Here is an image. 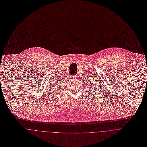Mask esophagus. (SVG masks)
Here are the masks:
<instances>
[{
    "label": "esophagus",
    "instance_id": "obj_1",
    "mask_svg": "<svg viewBox=\"0 0 147 147\" xmlns=\"http://www.w3.org/2000/svg\"><path fill=\"white\" fill-rule=\"evenodd\" d=\"M78 75H77V74H76V75H75V76H73V77H74V78H77V77H78Z\"/></svg>",
    "mask_w": 147,
    "mask_h": 147
}]
</instances>
